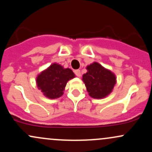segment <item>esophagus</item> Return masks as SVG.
Wrapping results in <instances>:
<instances>
[{"instance_id":"1","label":"esophagus","mask_w":152,"mask_h":152,"mask_svg":"<svg viewBox=\"0 0 152 152\" xmlns=\"http://www.w3.org/2000/svg\"><path fill=\"white\" fill-rule=\"evenodd\" d=\"M74 74L76 76H78V77H80V76H81V71H80V70H75L74 71Z\"/></svg>"}]
</instances>
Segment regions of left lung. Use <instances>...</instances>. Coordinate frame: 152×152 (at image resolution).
Masks as SVG:
<instances>
[{
	"label": "left lung",
	"instance_id": "left-lung-1",
	"mask_svg": "<svg viewBox=\"0 0 152 152\" xmlns=\"http://www.w3.org/2000/svg\"><path fill=\"white\" fill-rule=\"evenodd\" d=\"M88 72L83 75V80L90 96L102 99L112 91L116 83V76L96 62L86 67Z\"/></svg>",
	"mask_w": 152,
	"mask_h": 152
}]
</instances>
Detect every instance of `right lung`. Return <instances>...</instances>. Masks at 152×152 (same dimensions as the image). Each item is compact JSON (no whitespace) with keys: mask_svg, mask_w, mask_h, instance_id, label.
Returning a JSON list of instances; mask_svg holds the SVG:
<instances>
[{"mask_svg":"<svg viewBox=\"0 0 152 152\" xmlns=\"http://www.w3.org/2000/svg\"><path fill=\"white\" fill-rule=\"evenodd\" d=\"M75 75L70 69H64L57 64H53L43 71L36 78L38 88L49 99L61 96L69 80Z\"/></svg>","mask_w":152,"mask_h":152,"instance_id":"1","label":"right lung"}]
</instances>
